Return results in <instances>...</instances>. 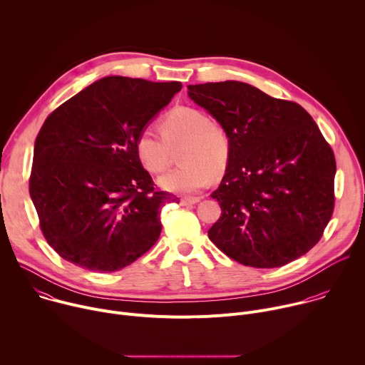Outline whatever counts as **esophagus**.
<instances>
[{"label":"esophagus","mask_w":365,"mask_h":365,"mask_svg":"<svg viewBox=\"0 0 365 365\" xmlns=\"http://www.w3.org/2000/svg\"><path fill=\"white\" fill-rule=\"evenodd\" d=\"M200 199H202V196H183V197L180 199V203H182L183 206L195 205V203H197Z\"/></svg>","instance_id":"1"}]
</instances>
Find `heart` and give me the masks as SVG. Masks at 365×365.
<instances>
[{"mask_svg": "<svg viewBox=\"0 0 365 365\" xmlns=\"http://www.w3.org/2000/svg\"><path fill=\"white\" fill-rule=\"evenodd\" d=\"M160 133L143 128L135 138L140 165L151 175L163 173L180 147L179 169L165 175L159 183L176 193H193L210 185L231 158V138L227 130L193 107H175L160 120Z\"/></svg>", "mask_w": 365, "mask_h": 365, "instance_id": "obj_1", "label": "heart"}]
</instances>
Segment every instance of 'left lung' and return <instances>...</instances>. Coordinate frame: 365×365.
<instances>
[{
  "label": "left lung",
  "instance_id": "1",
  "mask_svg": "<svg viewBox=\"0 0 365 365\" xmlns=\"http://www.w3.org/2000/svg\"><path fill=\"white\" fill-rule=\"evenodd\" d=\"M187 93L230 134L231 158L212 199L210 240L240 264L282 267L314 248L334 214L335 155L293 101L248 83L189 85Z\"/></svg>",
  "mask_w": 365,
  "mask_h": 365
}]
</instances>
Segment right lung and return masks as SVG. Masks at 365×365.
<instances>
[{"label": "right lung", "instance_id": "add662e5", "mask_svg": "<svg viewBox=\"0 0 365 365\" xmlns=\"http://www.w3.org/2000/svg\"><path fill=\"white\" fill-rule=\"evenodd\" d=\"M180 89V82L108 76L43 123L29 190L47 244L66 262L113 273L159 240L160 207L178 197L154 189L134 144Z\"/></svg>", "mask_w": 365, "mask_h": 365}]
</instances>
